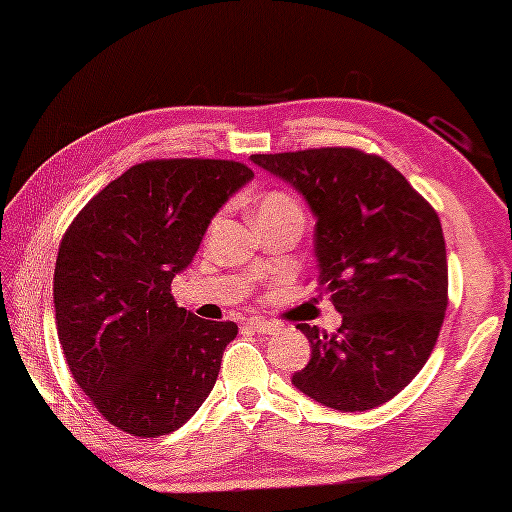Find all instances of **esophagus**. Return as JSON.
<instances>
[{"label":"esophagus","instance_id":"obj_1","mask_svg":"<svg viewBox=\"0 0 512 512\" xmlns=\"http://www.w3.org/2000/svg\"><path fill=\"white\" fill-rule=\"evenodd\" d=\"M250 328H253L257 334H275L279 332L281 325L275 321H264V319H250L248 321Z\"/></svg>","mask_w":512,"mask_h":512}]
</instances>
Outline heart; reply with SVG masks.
Listing matches in <instances>:
<instances>
[{
  "label": "heart",
  "instance_id": "b5f03b06",
  "mask_svg": "<svg viewBox=\"0 0 512 512\" xmlns=\"http://www.w3.org/2000/svg\"><path fill=\"white\" fill-rule=\"evenodd\" d=\"M299 204L295 202L292 195L284 191H268L257 206V215H275V213H286V211H297Z\"/></svg>",
  "mask_w": 512,
  "mask_h": 512
}]
</instances>
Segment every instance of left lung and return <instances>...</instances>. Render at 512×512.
<instances>
[{"instance_id": "left-lung-1", "label": "left lung", "mask_w": 512, "mask_h": 512, "mask_svg": "<svg viewBox=\"0 0 512 512\" xmlns=\"http://www.w3.org/2000/svg\"><path fill=\"white\" fill-rule=\"evenodd\" d=\"M306 198L319 288L343 314L334 334L297 328L312 345L292 376L336 411H367L405 389L427 363L447 310L440 217L398 169L352 147L250 156Z\"/></svg>"}]
</instances>
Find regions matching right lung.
Masks as SVG:
<instances>
[{
	"mask_svg": "<svg viewBox=\"0 0 512 512\" xmlns=\"http://www.w3.org/2000/svg\"><path fill=\"white\" fill-rule=\"evenodd\" d=\"M250 178L233 160L140 162L65 231L54 266L57 334L76 385L121 431L165 436L211 394L237 325L178 308L171 281Z\"/></svg>",
	"mask_w": 512,
	"mask_h": 512,
	"instance_id": "1",
	"label": "right lung"
}]
</instances>
